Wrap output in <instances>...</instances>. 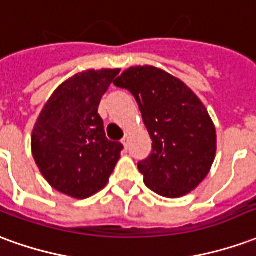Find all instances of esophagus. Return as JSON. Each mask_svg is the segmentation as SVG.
<instances>
[{"instance_id": "obj_1", "label": "esophagus", "mask_w": 256, "mask_h": 256, "mask_svg": "<svg viewBox=\"0 0 256 256\" xmlns=\"http://www.w3.org/2000/svg\"><path fill=\"white\" fill-rule=\"evenodd\" d=\"M128 141H130V134H124V137H123L122 140V144L124 145V148H128Z\"/></svg>"}]
</instances>
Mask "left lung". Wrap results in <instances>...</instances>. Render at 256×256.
Returning a JSON list of instances; mask_svg holds the SVG:
<instances>
[{
	"label": "left lung",
	"instance_id": "8db88e82",
	"mask_svg": "<svg viewBox=\"0 0 256 256\" xmlns=\"http://www.w3.org/2000/svg\"><path fill=\"white\" fill-rule=\"evenodd\" d=\"M114 84L128 89L140 106L152 152L138 162L145 185L163 198H181L207 177L216 152L208 112L182 80L160 68L123 71Z\"/></svg>",
	"mask_w": 256,
	"mask_h": 256
}]
</instances>
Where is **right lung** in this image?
Returning <instances> with one entry per match:
<instances>
[{"label": "right lung", "instance_id": "add662e5", "mask_svg": "<svg viewBox=\"0 0 256 256\" xmlns=\"http://www.w3.org/2000/svg\"><path fill=\"white\" fill-rule=\"evenodd\" d=\"M120 70H89L58 86L36 119L31 150L49 185L74 198L106 186L123 145L106 137L97 114L101 97Z\"/></svg>", "mask_w": 256, "mask_h": 256}]
</instances>
